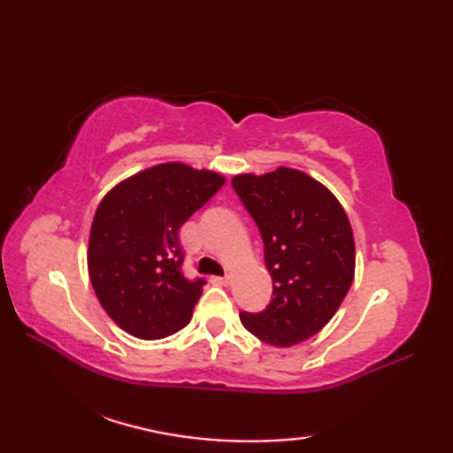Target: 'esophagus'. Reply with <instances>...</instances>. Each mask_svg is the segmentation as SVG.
<instances>
[{
    "label": "esophagus",
    "mask_w": 453,
    "mask_h": 453,
    "mask_svg": "<svg viewBox=\"0 0 453 453\" xmlns=\"http://www.w3.org/2000/svg\"><path fill=\"white\" fill-rule=\"evenodd\" d=\"M211 284L227 286L229 284V276H211Z\"/></svg>",
    "instance_id": "obj_1"
}]
</instances>
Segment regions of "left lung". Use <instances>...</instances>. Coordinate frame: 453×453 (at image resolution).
<instances>
[{"label": "left lung", "mask_w": 453, "mask_h": 453, "mask_svg": "<svg viewBox=\"0 0 453 453\" xmlns=\"http://www.w3.org/2000/svg\"><path fill=\"white\" fill-rule=\"evenodd\" d=\"M235 195L258 227L273 300L242 323L273 346L307 341L331 321L354 278V235L341 202L305 173L237 175Z\"/></svg>", "instance_id": "left-lung-1"}]
</instances>
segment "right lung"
<instances>
[{
    "instance_id": "1",
    "label": "right lung",
    "mask_w": 453,
    "mask_h": 453,
    "mask_svg": "<svg viewBox=\"0 0 453 453\" xmlns=\"http://www.w3.org/2000/svg\"><path fill=\"white\" fill-rule=\"evenodd\" d=\"M224 182L218 173L163 163L103 198L89 235V278L120 329L156 341L190 321L206 280L182 274L179 229Z\"/></svg>"
}]
</instances>
